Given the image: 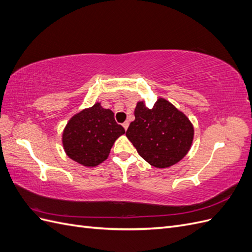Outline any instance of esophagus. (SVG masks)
Returning a JSON list of instances; mask_svg holds the SVG:
<instances>
[{
	"mask_svg": "<svg viewBox=\"0 0 252 252\" xmlns=\"http://www.w3.org/2000/svg\"><path fill=\"white\" fill-rule=\"evenodd\" d=\"M128 126H129V123H128V122H127V121H126V122H124V123H123V127H124L125 130H127V129H128Z\"/></svg>",
	"mask_w": 252,
	"mask_h": 252,
	"instance_id": "obj_1",
	"label": "esophagus"
}]
</instances>
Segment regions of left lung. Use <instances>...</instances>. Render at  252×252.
<instances>
[{
	"instance_id": "left-lung-1",
	"label": "left lung",
	"mask_w": 252,
	"mask_h": 252,
	"mask_svg": "<svg viewBox=\"0 0 252 252\" xmlns=\"http://www.w3.org/2000/svg\"><path fill=\"white\" fill-rule=\"evenodd\" d=\"M134 117L126 136L151 166L167 168L187 155L194 129L185 114L170 102L159 97L151 109L144 101L138 102Z\"/></svg>"
}]
</instances>
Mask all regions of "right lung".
Instances as JSON below:
<instances>
[{
  "label": "right lung",
  "instance_id": "right-lung-1",
  "mask_svg": "<svg viewBox=\"0 0 252 252\" xmlns=\"http://www.w3.org/2000/svg\"><path fill=\"white\" fill-rule=\"evenodd\" d=\"M124 133L125 129L114 120V113L95 103L69 120L62 142L71 159L83 166L94 167L108 158L113 143Z\"/></svg>",
  "mask_w": 252,
  "mask_h": 252
}]
</instances>
